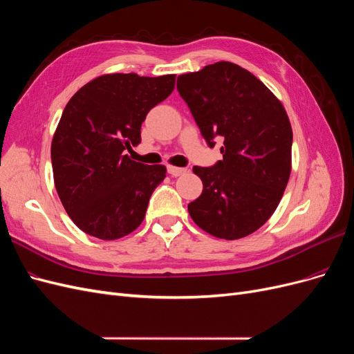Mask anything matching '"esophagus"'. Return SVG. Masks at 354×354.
<instances>
[{
  "label": "esophagus",
  "instance_id": "1",
  "mask_svg": "<svg viewBox=\"0 0 354 354\" xmlns=\"http://www.w3.org/2000/svg\"><path fill=\"white\" fill-rule=\"evenodd\" d=\"M168 173L173 176V177H178V176H183L187 173V168H180V167H168Z\"/></svg>",
  "mask_w": 354,
  "mask_h": 354
}]
</instances>
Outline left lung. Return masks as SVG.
<instances>
[{
  "label": "left lung",
  "mask_w": 354,
  "mask_h": 354,
  "mask_svg": "<svg viewBox=\"0 0 354 354\" xmlns=\"http://www.w3.org/2000/svg\"><path fill=\"white\" fill-rule=\"evenodd\" d=\"M177 90L207 145L223 140L221 160L194 167L203 190L187 205L190 217L216 238L248 236L272 217L291 174L292 130L283 106L230 62L180 75Z\"/></svg>",
  "instance_id": "left-lung-1"
}]
</instances>
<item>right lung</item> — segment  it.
Listing matches in <instances>:
<instances>
[{
	"label": "right lung",
	"mask_w": 354,
	"mask_h": 354,
	"mask_svg": "<svg viewBox=\"0 0 354 354\" xmlns=\"http://www.w3.org/2000/svg\"><path fill=\"white\" fill-rule=\"evenodd\" d=\"M176 75H103L73 94L51 143L57 195L90 236L113 241L136 230L162 183L164 165H145L124 151L142 142L146 115L173 93Z\"/></svg>",
	"instance_id": "right-lung-1"
}]
</instances>
